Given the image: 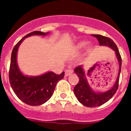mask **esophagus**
Returning <instances> with one entry per match:
<instances>
[{
    "label": "esophagus",
    "instance_id": "esophagus-1",
    "mask_svg": "<svg viewBox=\"0 0 131 131\" xmlns=\"http://www.w3.org/2000/svg\"><path fill=\"white\" fill-rule=\"evenodd\" d=\"M73 69H71V68H68V69H67L66 70V71H65V72H66V73H65V75H66V76H69V75H71V73H73Z\"/></svg>",
    "mask_w": 131,
    "mask_h": 131
}]
</instances>
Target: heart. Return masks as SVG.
I'll use <instances>...</instances> for the list:
<instances>
[{"label":"heart","mask_w":131,"mask_h":131,"mask_svg":"<svg viewBox=\"0 0 131 131\" xmlns=\"http://www.w3.org/2000/svg\"><path fill=\"white\" fill-rule=\"evenodd\" d=\"M86 45V41H81L79 43H77L75 47V49L77 50V51H79V50H81L83 49Z\"/></svg>","instance_id":"b5f03b06"}]
</instances>
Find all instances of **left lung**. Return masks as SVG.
<instances>
[{"label":"left lung","mask_w":131,"mask_h":131,"mask_svg":"<svg viewBox=\"0 0 131 131\" xmlns=\"http://www.w3.org/2000/svg\"><path fill=\"white\" fill-rule=\"evenodd\" d=\"M92 36L98 39L100 46L108 47L115 51L117 59L119 62V73L115 83L112 86V89L104 92H96L94 91L89 85L84 74L83 66H79L75 68L74 72L77 74V76L79 78V81L74 88V93L80 103L89 107H94L101 106L107 102L113 97L118 89L119 80L121 70V55L117 45L113 42V40L100 35H92Z\"/></svg>","instance_id":"1"}]
</instances>
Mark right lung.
Wrapping results in <instances>:
<instances>
[{
  "instance_id": "obj_1",
  "label": "right lung",
  "mask_w": 131,
  "mask_h": 131,
  "mask_svg": "<svg viewBox=\"0 0 131 131\" xmlns=\"http://www.w3.org/2000/svg\"><path fill=\"white\" fill-rule=\"evenodd\" d=\"M47 33L35 31L21 39L14 47L11 56L9 81L16 95L22 102L30 106H39L49 100L52 95L56 85L64 77V71L57 75L48 71L39 76L24 75L17 63V52L19 45L25 38L31 35H47Z\"/></svg>"
}]
</instances>
